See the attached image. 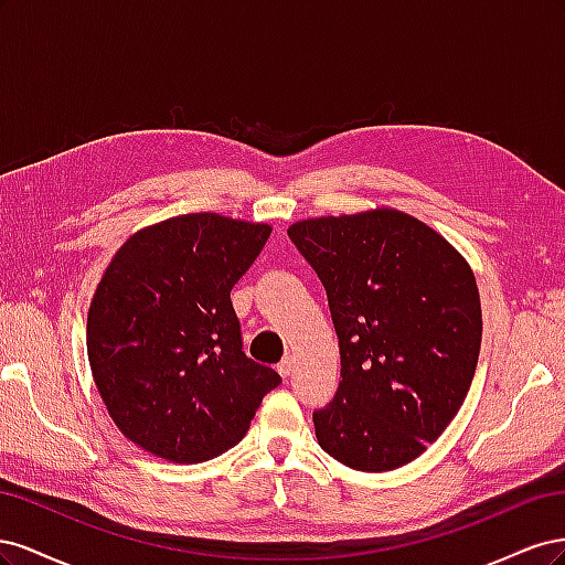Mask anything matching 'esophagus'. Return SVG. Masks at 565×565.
I'll list each match as a JSON object with an SVG mask.
<instances>
[{"label": "esophagus", "mask_w": 565, "mask_h": 565, "mask_svg": "<svg viewBox=\"0 0 565 565\" xmlns=\"http://www.w3.org/2000/svg\"><path fill=\"white\" fill-rule=\"evenodd\" d=\"M292 370H295V358L287 353L282 361H280V365H278V372L282 374V377H289V374H292Z\"/></svg>", "instance_id": "esophagus-1"}]
</instances>
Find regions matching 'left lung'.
Wrapping results in <instances>:
<instances>
[{
  "instance_id": "left-lung-1",
  "label": "left lung",
  "mask_w": 565,
  "mask_h": 565,
  "mask_svg": "<svg viewBox=\"0 0 565 565\" xmlns=\"http://www.w3.org/2000/svg\"><path fill=\"white\" fill-rule=\"evenodd\" d=\"M339 337L341 382L313 413L320 448L358 471L417 459L459 413L481 351L476 278L461 254L398 210L292 224Z\"/></svg>"
}]
</instances>
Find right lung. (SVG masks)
<instances>
[{
    "mask_svg": "<svg viewBox=\"0 0 565 565\" xmlns=\"http://www.w3.org/2000/svg\"><path fill=\"white\" fill-rule=\"evenodd\" d=\"M270 226L212 212L131 235L100 278L87 353L113 422L150 455L193 465L243 440L282 380L243 351L231 289Z\"/></svg>",
    "mask_w": 565,
    "mask_h": 565,
    "instance_id": "obj_1",
    "label": "right lung"
}]
</instances>
